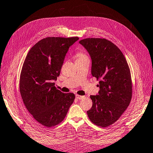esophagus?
Listing matches in <instances>:
<instances>
[{
	"label": "esophagus",
	"mask_w": 153,
	"mask_h": 153,
	"mask_svg": "<svg viewBox=\"0 0 153 153\" xmlns=\"http://www.w3.org/2000/svg\"><path fill=\"white\" fill-rule=\"evenodd\" d=\"M76 97L77 100H82V99L84 98V96H82V95H76Z\"/></svg>",
	"instance_id": "esophagus-1"
}]
</instances>
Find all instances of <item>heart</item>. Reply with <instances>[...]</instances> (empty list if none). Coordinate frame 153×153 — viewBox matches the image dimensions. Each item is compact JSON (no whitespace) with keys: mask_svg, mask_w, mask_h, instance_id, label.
I'll return each instance as SVG.
<instances>
[{"mask_svg":"<svg viewBox=\"0 0 153 153\" xmlns=\"http://www.w3.org/2000/svg\"><path fill=\"white\" fill-rule=\"evenodd\" d=\"M75 56H76V60L88 58V57L86 55V53L85 52H83V51H77L76 53H75Z\"/></svg>","mask_w":153,"mask_h":153,"instance_id":"heart-1","label":"heart"}]
</instances>
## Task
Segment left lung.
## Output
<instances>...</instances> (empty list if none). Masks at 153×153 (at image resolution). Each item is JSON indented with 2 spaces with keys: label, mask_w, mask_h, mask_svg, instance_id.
Returning a JSON list of instances; mask_svg holds the SVG:
<instances>
[{
  "label": "left lung",
  "mask_w": 153,
  "mask_h": 153,
  "mask_svg": "<svg viewBox=\"0 0 153 153\" xmlns=\"http://www.w3.org/2000/svg\"><path fill=\"white\" fill-rule=\"evenodd\" d=\"M79 44L91 56L92 76L100 80L99 94L90 96L93 105L87 113L93 123L108 127L118 120L132 98L129 67L120 49L107 39L89 38Z\"/></svg>",
  "instance_id": "1"
}]
</instances>
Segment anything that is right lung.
Wrapping results in <instances>:
<instances>
[{
  "label": "right lung",
  "instance_id": "add662e5",
  "mask_svg": "<svg viewBox=\"0 0 153 153\" xmlns=\"http://www.w3.org/2000/svg\"><path fill=\"white\" fill-rule=\"evenodd\" d=\"M78 37H47L27 54L21 70L20 92L27 110L39 123L52 127L64 120L73 103V93L64 94L54 86L69 48Z\"/></svg>",
  "mask_w": 153,
  "mask_h": 153
}]
</instances>
